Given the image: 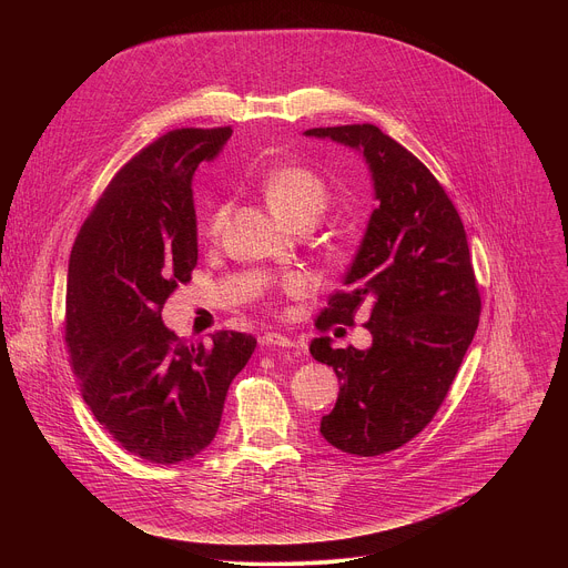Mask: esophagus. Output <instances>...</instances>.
Segmentation results:
<instances>
[{
    "label": "esophagus",
    "instance_id": "1",
    "mask_svg": "<svg viewBox=\"0 0 568 568\" xmlns=\"http://www.w3.org/2000/svg\"><path fill=\"white\" fill-rule=\"evenodd\" d=\"M258 342H261V346H267V348H294V342L278 333H265V335H261Z\"/></svg>",
    "mask_w": 568,
    "mask_h": 568
}]
</instances>
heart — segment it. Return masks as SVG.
Segmentation results:
<instances>
[{
    "label": "heart",
    "instance_id": "1",
    "mask_svg": "<svg viewBox=\"0 0 568 568\" xmlns=\"http://www.w3.org/2000/svg\"><path fill=\"white\" fill-rule=\"evenodd\" d=\"M261 186H263L270 209L287 224H292L301 217L316 220L323 211H326L328 200H331L328 184L323 182V178L316 171L301 166V164H281V166L270 169L263 175ZM226 211H229L226 204H215L202 222V233L213 237L220 231V226L226 217ZM281 287L292 296H301L310 290L307 281L298 274L285 276Z\"/></svg>",
    "mask_w": 568,
    "mask_h": 568
}]
</instances>
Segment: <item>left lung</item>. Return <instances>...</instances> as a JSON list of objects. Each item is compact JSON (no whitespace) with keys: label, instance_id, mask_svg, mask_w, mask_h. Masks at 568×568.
I'll list each match as a JSON object with an SVG mask.
<instances>
[{"label":"left lung","instance_id":"obj_1","mask_svg":"<svg viewBox=\"0 0 568 568\" xmlns=\"http://www.w3.org/2000/svg\"><path fill=\"white\" fill-rule=\"evenodd\" d=\"M307 136L333 139L364 152L377 209L344 290L328 298L314 326H355L371 303L366 351L333 348L316 337L310 353L342 379L335 409L321 418L333 447L379 456L418 436L436 416L474 339L480 294L460 215L423 161L377 125L312 128Z\"/></svg>","mask_w":568,"mask_h":568}]
</instances>
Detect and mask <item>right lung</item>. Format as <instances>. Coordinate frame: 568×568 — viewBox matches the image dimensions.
Wrapping results in <instances>:
<instances>
[{
	"label": "right lung",
	"instance_id": "add662e5",
	"mask_svg": "<svg viewBox=\"0 0 568 568\" xmlns=\"http://www.w3.org/2000/svg\"><path fill=\"white\" fill-rule=\"evenodd\" d=\"M231 128L166 132L114 175L80 226L67 272L64 344L80 393L103 429L150 463L211 445L231 379L256 339L220 331L180 339L161 321L197 265L193 175Z\"/></svg>",
	"mask_w": 568,
	"mask_h": 568
}]
</instances>
